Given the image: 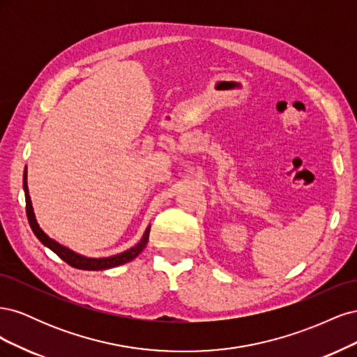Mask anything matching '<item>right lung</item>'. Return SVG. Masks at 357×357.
Masks as SVG:
<instances>
[{
	"instance_id": "add662e5",
	"label": "right lung",
	"mask_w": 357,
	"mask_h": 357,
	"mask_svg": "<svg viewBox=\"0 0 357 357\" xmlns=\"http://www.w3.org/2000/svg\"><path fill=\"white\" fill-rule=\"evenodd\" d=\"M24 190H25V202H26V215H28V222L32 232L36 234L37 238L45 244L46 247H49L53 253H56L63 262H67L68 265H71L73 268L77 269H84V271H101V269H109V268H114L119 265H123L129 261H132L139 253L144 250V247L149 241V234H150V226L146 229L143 238L139 240V243H137L134 247L129 248V250L119 253L116 256H110V257H101V259H93V257H86L82 255H77L75 252L70 250V248L61 245L59 243H56L55 240L49 238V236L41 231V228L38 226L37 220H36V214L34 210H32V204H31V198L28 195V183H26V169L24 172Z\"/></svg>"
}]
</instances>
